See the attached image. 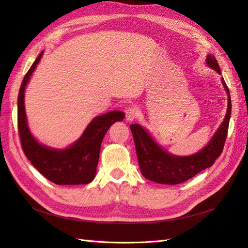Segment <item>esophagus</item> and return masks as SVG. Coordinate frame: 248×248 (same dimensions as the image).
Masks as SVG:
<instances>
[{"instance_id":"34e87169","label":"esophagus","mask_w":248,"mask_h":248,"mask_svg":"<svg viewBox=\"0 0 248 248\" xmlns=\"http://www.w3.org/2000/svg\"><path fill=\"white\" fill-rule=\"evenodd\" d=\"M126 121L127 122H131L138 116V109L136 108H128L126 109Z\"/></svg>"}]
</instances>
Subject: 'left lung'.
<instances>
[{
	"label": "left lung",
	"instance_id": "1",
	"mask_svg": "<svg viewBox=\"0 0 248 248\" xmlns=\"http://www.w3.org/2000/svg\"><path fill=\"white\" fill-rule=\"evenodd\" d=\"M206 65L221 74L218 63L213 55L207 56ZM220 79L228 96L226 116L211 140L199 152L187 156L174 155L163 149L145 127L140 124L130 125L140 172L146 179L159 184H180L194 177L202 170L213 166L223 150L232 110L230 91L223 78Z\"/></svg>",
	"mask_w": 248,
	"mask_h": 248
}]
</instances>
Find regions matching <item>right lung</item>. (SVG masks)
<instances>
[{
  "instance_id": "add662e5",
  "label": "right lung",
  "mask_w": 248,
  "mask_h": 248,
  "mask_svg": "<svg viewBox=\"0 0 248 248\" xmlns=\"http://www.w3.org/2000/svg\"><path fill=\"white\" fill-rule=\"evenodd\" d=\"M43 50L22 79L17 98V123L21 147L28 159L41 175L58 185H79L92 182L96 176L102 140L109 127L124 120V112L111 110L92 119L81 136L64 149L51 148L38 141L29 128L25 108V91Z\"/></svg>"
}]
</instances>
